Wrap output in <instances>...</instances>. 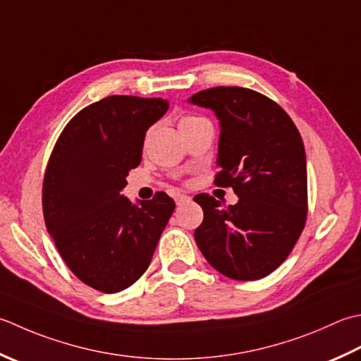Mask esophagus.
<instances>
[{"label":"esophagus","mask_w":361,"mask_h":361,"mask_svg":"<svg viewBox=\"0 0 361 361\" xmlns=\"http://www.w3.org/2000/svg\"><path fill=\"white\" fill-rule=\"evenodd\" d=\"M190 200V197H188V195H185V194H180V195H176V199H175V202H176V204H183V203H186V202H189Z\"/></svg>","instance_id":"esophagus-1"}]
</instances>
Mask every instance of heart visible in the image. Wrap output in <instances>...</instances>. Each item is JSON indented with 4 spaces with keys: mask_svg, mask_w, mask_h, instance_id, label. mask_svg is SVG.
<instances>
[{
    "mask_svg": "<svg viewBox=\"0 0 361 361\" xmlns=\"http://www.w3.org/2000/svg\"><path fill=\"white\" fill-rule=\"evenodd\" d=\"M189 118H194V117H186V118H183V120H189ZM183 120H181V122H183Z\"/></svg>",
    "mask_w": 361,
    "mask_h": 361,
    "instance_id": "heart-1",
    "label": "heart"
}]
</instances>
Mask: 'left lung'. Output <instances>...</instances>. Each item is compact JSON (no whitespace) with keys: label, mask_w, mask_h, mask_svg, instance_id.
<instances>
[{"label":"left lung","mask_w":361,"mask_h":361,"mask_svg":"<svg viewBox=\"0 0 361 361\" xmlns=\"http://www.w3.org/2000/svg\"><path fill=\"white\" fill-rule=\"evenodd\" d=\"M211 109L221 125L217 186H231L236 204L199 194L203 222L194 238L216 271L258 280L283 263L307 219V158L300 133L271 98L244 87L200 90L188 100Z\"/></svg>","instance_id":"obj_1"}]
</instances>
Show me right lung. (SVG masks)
<instances>
[{"instance_id": "right-lung-1", "label": "right lung", "mask_w": 361, "mask_h": 361, "mask_svg": "<svg viewBox=\"0 0 361 361\" xmlns=\"http://www.w3.org/2000/svg\"><path fill=\"white\" fill-rule=\"evenodd\" d=\"M167 109L162 98L106 97L70 120L49 157L47 230L70 271L102 293L139 280L175 209L166 192L136 203L120 194L142 159L147 130Z\"/></svg>"}]
</instances>
